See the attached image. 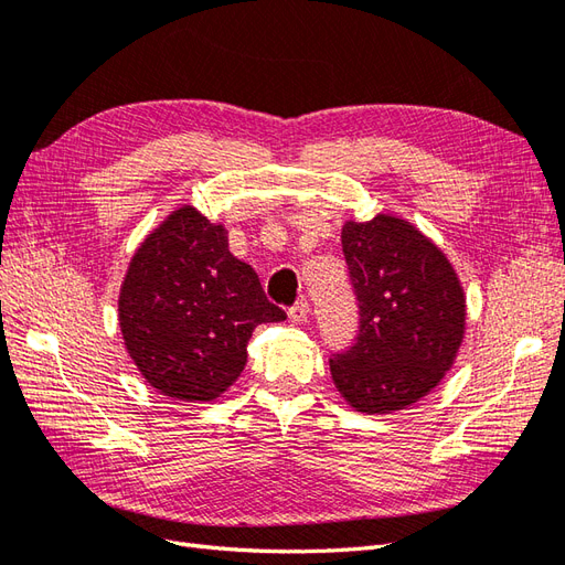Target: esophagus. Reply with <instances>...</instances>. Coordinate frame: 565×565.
Here are the masks:
<instances>
[{
	"label": "esophagus",
	"instance_id": "obj_1",
	"mask_svg": "<svg viewBox=\"0 0 565 565\" xmlns=\"http://www.w3.org/2000/svg\"><path fill=\"white\" fill-rule=\"evenodd\" d=\"M306 318H309V301L306 299H299L292 309H289V320L292 322H303Z\"/></svg>",
	"mask_w": 565,
	"mask_h": 565
}]
</instances>
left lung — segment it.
<instances>
[{
	"instance_id": "1",
	"label": "left lung",
	"mask_w": 565,
	"mask_h": 565,
	"mask_svg": "<svg viewBox=\"0 0 565 565\" xmlns=\"http://www.w3.org/2000/svg\"><path fill=\"white\" fill-rule=\"evenodd\" d=\"M341 247L361 322L353 344L332 353V380L358 413L386 415L450 370L465 337V289L446 254L403 218L347 221Z\"/></svg>"
}]
</instances>
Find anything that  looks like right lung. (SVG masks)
Segmentation results:
<instances>
[{
	"instance_id": "add662e5",
	"label": "right lung",
	"mask_w": 565,
	"mask_h": 565,
	"mask_svg": "<svg viewBox=\"0 0 565 565\" xmlns=\"http://www.w3.org/2000/svg\"><path fill=\"white\" fill-rule=\"evenodd\" d=\"M117 311L143 380L191 403L218 398L241 377L256 324L287 318L266 299L254 268L228 252L226 228L191 204L136 249Z\"/></svg>"
}]
</instances>
